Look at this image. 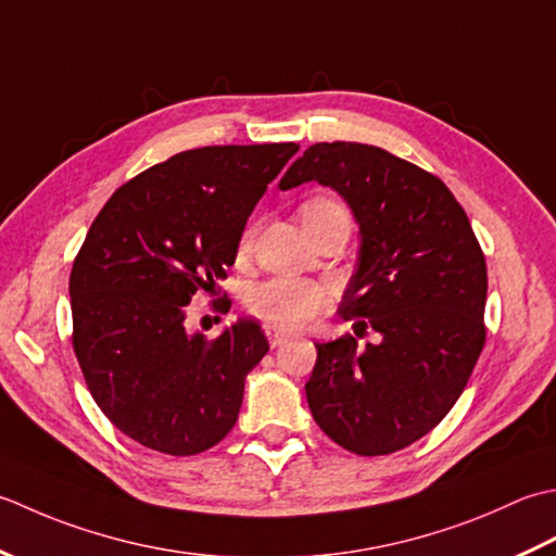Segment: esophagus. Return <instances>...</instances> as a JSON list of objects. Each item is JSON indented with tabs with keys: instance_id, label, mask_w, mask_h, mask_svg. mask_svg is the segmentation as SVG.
Wrapping results in <instances>:
<instances>
[{
	"instance_id": "obj_1",
	"label": "esophagus",
	"mask_w": 556,
	"mask_h": 556,
	"mask_svg": "<svg viewBox=\"0 0 556 556\" xmlns=\"http://www.w3.org/2000/svg\"><path fill=\"white\" fill-rule=\"evenodd\" d=\"M264 331H266V336H268V343H270V348H278V345H282V343H288L290 341V333H286L282 331V328H278V326H270V324H266L264 326Z\"/></svg>"
}]
</instances>
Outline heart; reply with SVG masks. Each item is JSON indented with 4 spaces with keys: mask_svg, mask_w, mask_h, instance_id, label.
I'll use <instances>...</instances> for the list:
<instances>
[{
    "mask_svg": "<svg viewBox=\"0 0 556 556\" xmlns=\"http://www.w3.org/2000/svg\"><path fill=\"white\" fill-rule=\"evenodd\" d=\"M333 206H341V203L333 199H314L304 203L302 215L333 208ZM252 235H254V225H249L240 240L242 249H247L249 242H252ZM326 302L328 300H326L324 288L304 278L266 280L249 292L247 298V304L249 309H252V314H256L258 319L270 326L286 328V331L309 324L316 314L324 312Z\"/></svg>",
    "mask_w": 556,
    "mask_h": 556,
    "instance_id": "b5f03b06",
    "label": "heart"
}]
</instances>
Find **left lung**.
Returning <instances> with one entry per match:
<instances>
[{
  "label": "left lung",
  "instance_id": "1",
  "mask_svg": "<svg viewBox=\"0 0 556 556\" xmlns=\"http://www.w3.org/2000/svg\"><path fill=\"white\" fill-rule=\"evenodd\" d=\"M336 189L359 225L357 266L338 314L374 328L316 343L307 403L359 456L401 451L444 420L484 345L486 266L466 211L439 177L367 143H314L280 189Z\"/></svg>",
  "mask_w": 556,
  "mask_h": 556
}]
</instances>
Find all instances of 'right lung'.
Masks as SVG:
<instances>
[{"mask_svg":"<svg viewBox=\"0 0 556 556\" xmlns=\"http://www.w3.org/2000/svg\"><path fill=\"white\" fill-rule=\"evenodd\" d=\"M298 143L203 146L122 185L90 225L72 278L74 353L122 434L194 456L228 437L268 341L237 319L206 341L187 304L235 264L247 218Z\"/></svg>","mask_w":556,"mask_h":556,"instance_id":"1","label":"right lung"}]
</instances>
